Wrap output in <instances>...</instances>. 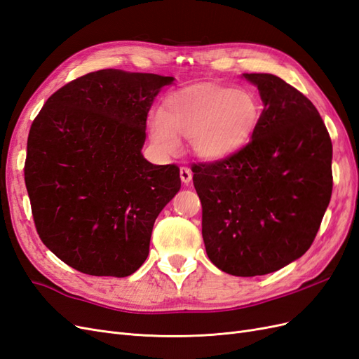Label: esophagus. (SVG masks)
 <instances>
[{
    "label": "esophagus",
    "mask_w": 359,
    "mask_h": 359,
    "mask_svg": "<svg viewBox=\"0 0 359 359\" xmlns=\"http://www.w3.org/2000/svg\"><path fill=\"white\" fill-rule=\"evenodd\" d=\"M180 177H181V181L186 184H187L191 181V178H193V173H191V170L189 169V168H181L180 169Z\"/></svg>",
    "instance_id": "esophagus-1"
}]
</instances>
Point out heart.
Masks as SVG:
<instances>
[{"label":"heart","mask_w":359,"mask_h":359,"mask_svg":"<svg viewBox=\"0 0 359 359\" xmlns=\"http://www.w3.org/2000/svg\"><path fill=\"white\" fill-rule=\"evenodd\" d=\"M260 118L257 97L248 90L198 83L170 93L160 114L148 119L151 144L163 156L180 151L178 136L203 160H222L238 153L255 133Z\"/></svg>","instance_id":"1"}]
</instances>
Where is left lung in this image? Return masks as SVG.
Returning a JSON list of instances; mask_svg holds the SVG:
<instances>
[{
  "label": "left lung",
  "instance_id": "1",
  "mask_svg": "<svg viewBox=\"0 0 359 359\" xmlns=\"http://www.w3.org/2000/svg\"><path fill=\"white\" fill-rule=\"evenodd\" d=\"M243 78L264 103L252 140L191 170L206 255L227 274L255 277L310 248L332 193V144L306 95L269 73Z\"/></svg>",
  "mask_w": 359,
  "mask_h": 359
}]
</instances>
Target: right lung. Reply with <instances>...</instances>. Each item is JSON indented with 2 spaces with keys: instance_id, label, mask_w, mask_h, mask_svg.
Here are the masks:
<instances>
[{
  "instance_id": "1",
  "label": "right lung",
  "mask_w": 359,
  "mask_h": 359,
  "mask_svg": "<svg viewBox=\"0 0 359 359\" xmlns=\"http://www.w3.org/2000/svg\"><path fill=\"white\" fill-rule=\"evenodd\" d=\"M173 81L93 72L53 93L31 124L25 186L37 233L83 274L137 271L157 215L181 189L175 165L142 156L151 104Z\"/></svg>"
}]
</instances>
